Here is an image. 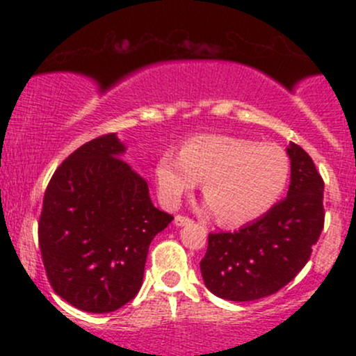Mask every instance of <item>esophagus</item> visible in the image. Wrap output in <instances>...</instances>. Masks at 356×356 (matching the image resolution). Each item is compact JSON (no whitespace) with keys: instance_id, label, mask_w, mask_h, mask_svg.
Listing matches in <instances>:
<instances>
[{"instance_id":"34e87169","label":"esophagus","mask_w":356,"mask_h":356,"mask_svg":"<svg viewBox=\"0 0 356 356\" xmlns=\"http://www.w3.org/2000/svg\"><path fill=\"white\" fill-rule=\"evenodd\" d=\"M192 222V219L191 218H186V216H175L174 218V224L177 227H181V226H187V224H191Z\"/></svg>"}]
</instances>
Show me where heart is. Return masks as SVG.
Here are the masks:
<instances>
[{
  "label": "heart",
  "mask_w": 356,
  "mask_h": 356,
  "mask_svg": "<svg viewBox=\"0 0 356 356\" xmlns=\"http://www.w3.org/2000/svg\"><path fill=\"white\" fill-rule=\"evenodd\" d=\"M289 175L291 162L281 147L229 136L192 137L181 154L167 150L155 167L162 201L177 206L202 179L209 207L227 226L266 214L283 195Z\"/></svg>",
  "instance_id": "obj_1"
}]
</instances>
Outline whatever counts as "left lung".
Listing matches in <instances>:
<instances>
[{
	"mask_svg": "<svg viewBox=\"0 0 356 356\" xmlns=\"http://www.w3.org/2000/svg\"><path fill=\"white\" fill-rule=\"evenodd\" d=\"M286 150L291 159L288 197L239 231L209 234L202 280L222 300L239 303L275 295L305 268L320 239L325 182L300 145L291 142Z\"/></svg>",
	"mask_w": 356,
	"mask_h": 356,
	"instance_id": "1",
	"label": "left lung"
}]
</instances>
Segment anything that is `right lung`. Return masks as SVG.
Instances as JSON below:
<instances>
[{"label":"right lung","mask_w":356,"mask_h":356,"mask_svg":"<svg viewBox=\"0 0 356 356\" xmlns=\"http://www.w3.org/2000/svg\"><path fill=\"white\" fill-rule=\"evenodd\" d=\"M105 134L68 155L43 197L38 243L53 291L88 313L115 312L142 286L149 246L174 218Z\"/></svg>","instance_id":"1"}]
</instances>
